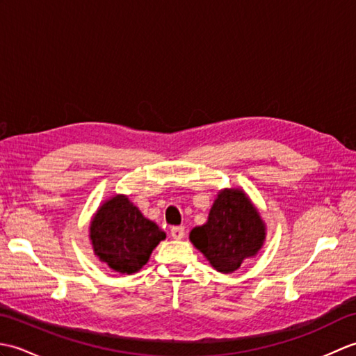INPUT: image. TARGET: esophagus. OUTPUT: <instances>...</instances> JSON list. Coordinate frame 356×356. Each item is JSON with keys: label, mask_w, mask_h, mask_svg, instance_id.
Returning a JSON list of instances; mask_svg holds the SVG:
<instances>
[{"label": "esophagus", "mask_w": 356, "mask_h": 356, "mask_svg": "<svg viewBox=\"0 0 356 356\" xmlns=\"http://www.w3.org/2000/svg\"><path fill=\"white\" fill-rule=\"evenodd\" d=\"M184 236H185L184 226H172V228H171V237L172 238L180 240V238H184Z\"/></svg>", "instance_id": "1"}]
</instances>
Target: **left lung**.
Wrapping results in <instances>:
<instances>
[{
  "instance_id": "1",
  "label": "left lung",
  "mask_w": 356,
  "mask_h": 356,
  "mask_svg": "<svg viewBox=\"0 0 356 356\" xmlns=\"http://www.w3.org/2000/svg\"><path fill=\"white\" fill-rule=\"evenodd\" d=\"M190 240L218 272L229 274L259 252L264 223L243 191L223 190L209 211L208 222L194 228Z\"/></svg>"
}]
</instances>
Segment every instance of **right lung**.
Instances as JSON below:
<instances>
[{
	"instance_id": "obj_1",
	"label": "right lung",
	"mask_w": 356,
	"mask_h": 356,
	"mask_svg": "<svg viewBox=\"0 0 356 356\" xmlns=\"http://www.w3.org/2000/svg\"><path fill=\"white\" fill-rule=\"evenodd\" d=\"M165 237V232L143 217L125 195L105 202L90 225L96 255L122 274L138 272Z\"/></svg>"
}]
</instances>
